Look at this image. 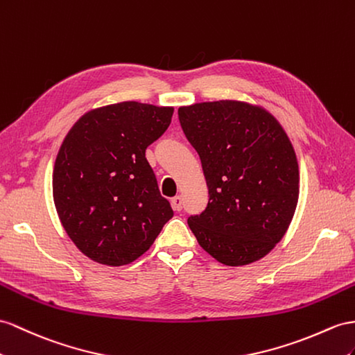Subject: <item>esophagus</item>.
Returning <instances> with one entry per match:
<instances>
[{
  "mask_svg": "<svg viewBox=\"0 0 355 355\" xmlns=\"http://www.w3.org/2000/svg\"><path fill=\"white\" fill-rule=\"evenodd\" d=\"M171 205H172V208H174L175 211H180L181 208H183V198L181 196H174L171 199Z\"/></svg>",
  "mask_w": 355,
  "mask_h": 355,
  "instance_id": "obj_1",
  "label": "esophagus"
}]
</instances>
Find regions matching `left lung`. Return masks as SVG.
Here are the masks:
<instances>
[{
    "mask_svg": "<svg viewBox=\"0 0 355 355\" xmlns=\"http://www.w3.org/2000/svg\"><path fill=\"white\" fill-rule=\"evenodd\" d=\"M178 120L208 187L205 210L187 219L199 246L231 267L264 258L298 202V163L284 127L237 100L181 106Z\"/></svg>",
    "mask_w": 355,
    "mask_h": 355,
    "instance_id": "8db88e82",
    "label": "left lung"
}]
</instances>
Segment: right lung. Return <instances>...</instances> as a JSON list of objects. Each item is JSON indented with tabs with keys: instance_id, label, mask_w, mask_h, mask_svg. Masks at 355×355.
I'll return each mask as SVG.
<instances>
[{
	"instance_id": "right-lung-1",
	"label": "right lung",
	"mask_w": 355,
	"mask_h": 355,
	"mask_svg": "<svg viewBox=\"0 0 355 355\" xmlns=\"http://www.w3.org/2000/svg\"><path fill=\"white\" fill-rule=\"evenodd\" d=\"M174 107L121 102L87 112L62 141L53 202L76 248L98 264L124 266L150 249L172 216L145 150Z\"/></svg>"
}]
</instances>
